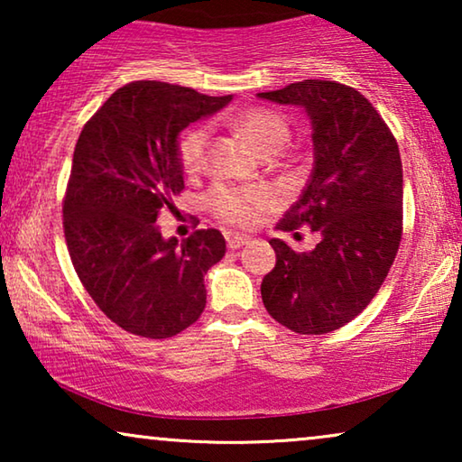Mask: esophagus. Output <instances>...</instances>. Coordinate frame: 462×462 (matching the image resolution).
<instances>
[{"label": "esophagus", "instance_id": "esophagus-1", "mask_svg": "<svg viewBox=\"0 0 462 462\" xmlns=\"http://www.w3.org/2000/svg\"><path fill=\"white\" fill-rule=\"evenodd\" d=\"M248 242H250V237H245V236H237V233H229V236H226V245H229L231 250L242 248V245H245Z\"/></svg>", "mask_w": 462, "mask_h": 462}]
</instances>
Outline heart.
Segmentation results:
<instances>
[{"instance_id": "b5f03b06", "label": "heart", "mask_w": 462, "mask_h": 462, "mask_svg": "<svg viewBox=\"0 0 462 462\" xmlns=\"http://www.w3.org/2000/svg\"><path fill=\"white\" fill-rule=\"evenodd\" d=\"M236 128L245 141L254 147L261 155H273L283 149L288 143L290 130L288 124L277 113L252 106L236 117ZM208 147V130L204 125L185 132L179 143V160L185 174H198L204 166ZM275 193L269 187H226L218 185L208 193L206 204L210 212L225 225L233 226H252L258 223L263 212L275 206Z\"/></svg>"}]
</instances>
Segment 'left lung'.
Here are the masks:
<instances>
[{"instance_id":"left-lung-1","label":"left lung","mask_w":462,"mask_h":462,"mask_svg":"<svg viewBox=\"0 0 462 462\" xmlns=\"http://www.w3.org/2000/svg\"><path fill=\"white\" fill-rule=\"evenodd\" d=\"M256 97L300 106L311 122V179L277 229L309 225L321 236L302 254L271 239L277 261L261 283L263 302L292 332L338 330L374 299L400 248V149L370 100L349 86L305 79Z\"/></svg>"}]
</instances>
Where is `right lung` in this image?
<instances>
[{
    "label": "right lung",
    "mask_w": 462,
    "mask_h": 462,
    "mask_svg": "<svg viewBox=\"0 0 462 462\" xmlns=\"http://www.w3.org/2000/svg\"><path fill=\"white\" fill-rule=\"evenodd\" d=\"M231 98L134 81L81 130L62 206L67 248L88 294L125 332L170 338L204 311V275L225 256L223 233L166 239L157 218L185 189L179 134Z\"/></svg>",
    "instance_id": "add662e5"
}]
</instances>
